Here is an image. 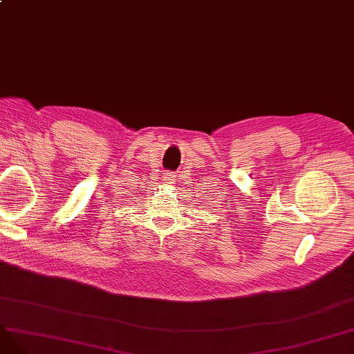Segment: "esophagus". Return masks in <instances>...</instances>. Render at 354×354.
Listing matches in <instances>:
<instances>
[{"label": "esophagus", "instance_id": "34e87169", "mask_svg": "<svg viewBox=\"0 0 354 354\" xmlns=\"http://www.w3.org/2000/svg\"><path fill=\"white\" fill-rule=\"evenodd\" d=\"M163 180H165L166 183H175V175H172V174H166Z\"/></svg>", "mask_w": 354, "mask_h": 354}]
</instances>
